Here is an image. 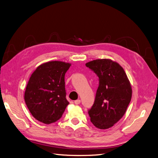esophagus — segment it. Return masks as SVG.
<instances>
[{
  "label": "esophagus",
  "instance_id": "obj_1",
  "mask_svg": "<svg viewBox=\"0 0 158 158\" xmlns=\"http://www.w3.org/2000/svg\"><path fill=\"white\" fill-rule=\"evenodd\" d=\"M74 103L76 105H79L80 103V99H77V100L74 101Z\"/></svg>",
  "mask_w": 158,
  "mask_h": 158
}]
</instances>
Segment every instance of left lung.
Segmentation results:
<instances>
[{
  "mask_svg": "<svg viewBox=\"0 0 158 158\" xmlns=\"http://www.w3.org/2000/svg\"><path fill=\"white\" fill-rule=\"evenodd\" d=\"M99 77L94 104L89 110L90 121L99 129H107L123 117L132 97V88L124 69L109 59L86 64Z\"/></svg>",
  "mask_w": 158,
  "mask_h": 158,
  "instance_id": "1",
  "label": "left lung"
}]
</instances>
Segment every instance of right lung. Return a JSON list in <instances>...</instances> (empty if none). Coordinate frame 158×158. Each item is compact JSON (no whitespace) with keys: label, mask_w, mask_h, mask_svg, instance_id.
<instances>
[{"label":"right lung","mask_w":158,"mask_h":158,"mask_svg":"<svg viewBox=\"0 0 158 158\" xmlns=\"http://www.w3.org/2000/svg\"><path fill=\"white\" fill-rule=\"evenodd\" d=\"M71 64L59 61L44 63L36 69L27 83L24 99L34 118L49 124L62 116L69 104L65 74Z\"/></svg>","instance_id":"1"}]
</instances>
